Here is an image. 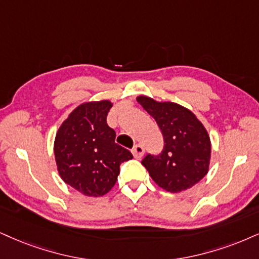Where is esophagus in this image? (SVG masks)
Here are the masks:
<instances>
[{"instance_id":"34e87169","label":"esophagus","mask_w":259,"mask_h":259,"mask_svg":"<svg viewBox=\"0 0 259 259\" xmlns=\"http://www.w3.org/2000/svg\"><path fill=\"white\" fill-rule=\"evenodd\" d=\"M132 154H133V156H135V158H137V159L142 158L143 155H144V148H143V145L136 144L135 146H133Z\"/></svg>"}]
</instances>
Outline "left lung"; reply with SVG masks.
Wrapping results in <instances>:
<instances>
[{"mask_svg": "<svg viewBox=\"0 0 259 259\" xmlns=\"http://www.w3.org/2000/svg\"><path fill=\"white\" fill-rule=\"evenodd\" d=\"M137 101L154 117L164 140L161 154H148L142 161L152 180L173 193L199 183L209 170L211 155L203 123L192 111L173 102H156L146 96Z\"/></svg>", "mask_w": 259, "mask_h": 259, "instance_id": "left-lung-1", "label": "left lung"}]
</instances>
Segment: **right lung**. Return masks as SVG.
I'll return each instance as SVG.
<instances>
[{"label": "right lung", "mask_w": 259, "mask_h": 259, "mask_svg": "<svg viewBox=\"0 0 259 259\" xmlns=\"http://www.w3.org/2000/svg\"><path fill=\"white\" fill-rule=\"evenodd\" d=\"M113 104L88 102L76 107L60 126L54 152L60 177L89 197H101L114 187L120 164L133 158L115 143L116 133L107 123Z\"/></svg>", "instance_id": "obj_1"}]
</instances>
